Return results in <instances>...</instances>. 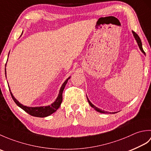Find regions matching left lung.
I'll return each mask as SVG.
<instances>
[{
  "mask_svg": "<svg viewBox=\"0 0 151 151\" xmlns=\"http://www.w3.org/2000/svg\"><path fill=\"white\" fill-rule=\"evenodd\" d=\"M132 33H133V35H134V37H135V39H136V41H137V44H138V46H139V49H140V50L142 51V52L143 53V54H145V52H144V50H143V47H142V41H141V40H140V38H139V36L138 35H137L135 32H134V31H132ZM88 102H89V104H90V106H91L92 107V108H93L95 110H97V111H99V112H101V113H104V114H108V111H104V110H101V109H99V108H98L97 107H96V106H95L91 102L89 101V99H88Z\"/></svg>",
  "mask_w": 151,
  "mask_h": 151,
  "instance_id": "8db88e82",
  "label": "left lung"
}]
</instances>
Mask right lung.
Masks as SVG:
<instances>
[{"label":"right lung","mask_w":151,"mask_h":151,"mask_svg":"<svg viewBox=\"0 0 151 151\" xmlns=\"http://www.w3.org/2000/svg\"><path fill=\"white\" fill-rule=\"evenodd\" d=\"M5 74H6V69H5ZM70 78L69 77L67 78L66 81L63 82V84H62V87H61L60 89V92H59V95L58 96V97L56 99V101L52 103V104H50V106H41V107H27L25 106H23L22 104H20L16 100V99L13 96L12 93L10 91V89H9V91H10V94L12 95V97L13 99V100L15 102V104H17L18 106L22 108V110L25 111L28 113V114H30L32 116H34V117H45L47 116H49L50 114H53L54 112H55L59 108L60 106L61 105V103L62 102V93L64 88H65V86L67 84V82L68 81V80Z\"/></svg>","instance_id":"1"}]
</instances>
